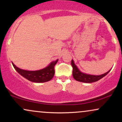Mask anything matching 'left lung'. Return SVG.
<instances>
[{"label": "left lung", "mask_w": 122, "mask_h": 122, "mask_svg": "<svg viewBox=\"0 0 122 122\" xmlns=\"http://www.w3.org/2000/svg\"><path fill=\"white\" fill-rule=\"evenodd\" d=\"M71 65L73 68V77L76 80L78 81H80L82 82H86V83H91V82H93L99 80L100 79H102L103 77L106 76L110 72L111 70L106 72V73L103 74L101 75H88V74L84 73L81 72L80 70L78 69L77 66L75 65L74 63L73 60H72L71 61Z\"/></svg>", "instance_id": "8db88e82"}]
</instances>
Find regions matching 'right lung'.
Listing matches in <instances>:
<instances>
[{
	"instance_id": "1",
	"label": "right lung",
	"mask_w": 122,
	"mask_h": 122,
	"mask_svg": "<svg viewBox=\"0 0 122 122\" xmlns=\"http://www.w3.org/2000/svg\"><path fill=\"white\" fill-rule=\"evenodd\" d=\"M58 62V60L55 61H53L46 68L42 69L36 71H29L26 70L21 69L18 67L16 66L12 63L14 68L21 76L24 77L28 80L34 82H45L50 81L52 79L55 73L54 66Z\"/></svg>"
}]
</instances>
